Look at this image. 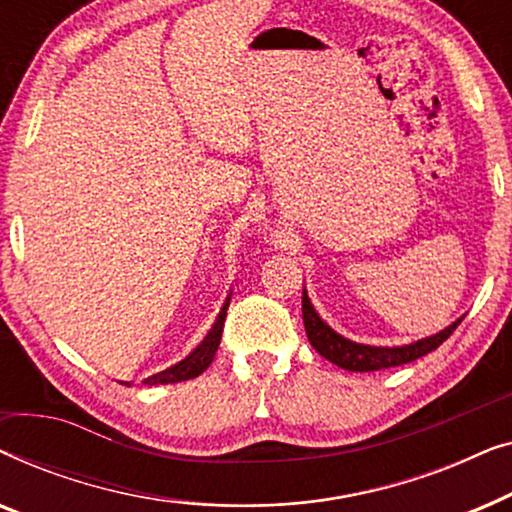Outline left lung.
<instances>
[{"instance_id": "left-lung-1", "label": "left lung", "mask_w": 512, "mask_h": 512, "mask_svg": "<svg viewBox=\"0 0 512 512\" xmlns=\"http://www.w3.org/2000/svg\"><path fill=\"white\" fill-rule=\"evenodd\" d=\"M461 319L447 326L445 331L412 342V345H403V347L361 345V342H352L342 338L340 333H335L333 328L319 317L317 310H314L310 298H307V291H303V321H305V333H307V340H310V345L317 349L324 359L345 370H354V373H373V370L403 366V363H410L419 359V356L433 352V349H438L447 338H450L454 328L461 324Z\"/></svg>"}]
</instances>
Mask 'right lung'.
<instances>
[{"label":"right lung","instance_id":"right-lung-1","mask_svg":"<svg viewBox=\"0 0 512 512\" xmlns=\"http://www.w3.org/2000/svg\"><path fill=\"white\" fill-rule=\"evenodd\" d=\"M228 305H230V298L226 300V303H223V310L219 312V319H216V324H214L212 331H209L207 338L202 340L200 345L195 347L193 352L188 354L184 361L174 363L172 368H165L163 373H156V375L146 377L144 384H174V382L193 380V377H198L200 373H205V370L209 368V363L214 361L216 349H219L221 333H223V321H226Z\"/></svg>","mask_w":512,"mask_h":512}]
</instances>
